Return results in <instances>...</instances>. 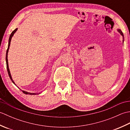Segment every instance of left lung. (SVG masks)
Returning a JSON list of instances; mask_svg holds the SVG:
<instances>
[{
    "instance_id": "left-lung-1",
    "label": "left lung",
    "mask_w": 130,
    "mask_h": 130,
    "mask_svg": "<svg viewBox=\"0 0 130 130\" xmlns=\"http://www.w3.org/2000/svg\"><path fill=\"white\" fill-rule=\"evenodd\" d=\"M117 31L120 33V34H121V36H122V37H123V41H124V36H123V33H122V31H121V30L120 29H117Z\"/></svg>"
}]
</instances>
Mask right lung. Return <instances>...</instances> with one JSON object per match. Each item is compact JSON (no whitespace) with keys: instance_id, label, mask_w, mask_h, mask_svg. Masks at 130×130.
Here are the masks:
<instances>
[{"instance_id":"right-lung-1","label":"right lung","mask_w":130,"mask_h":130,"mask_svg":"<svg viewBox=\"0 0 130 130\" xmlns=\"http://www.w3.org/2000/svg\"><path fill=\"white\" fill-rule=\"evenodd\" d=\"M18 28H16L15 29L14 31L12 32V34H10V36H9V41H8V48H7V52H6V58H5V60H6V63H7V71H8V75H9V78L11 80H12V83L14 84H15L16 85V84H15L14 82L13 81V80L12 79V76H11V74H10V70H9V65H8V51H9V46H10V41H11V40H12V37L13 36L14 34H15V33L16 32V31H17ZM17 86V85H16ZM19 88V87H18ZM22 91V92L24 94H29V95H36V94H40L41 93H29V92H26V91H24V90H21Z\"/></svg>"}]
</instances>
